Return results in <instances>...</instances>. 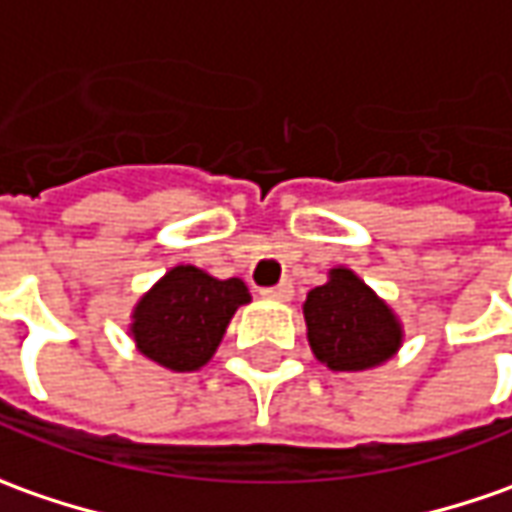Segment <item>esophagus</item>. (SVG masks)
Segmentation results:
<instances>
[{
	"label": "esophagus",
	"mask_w": 512,
	"mask_h": 512,
	"mask_svg": "<svg viewBox=\"0 0 512 512\" xmlns=\"http://www.w3.org/2000/svg\"><path fill=\"white\" fill-rule=\"evenodd\" d=\"M260 294H263L266 300H277V303H289L291 294H294V289H291L289 280H283V283H277V286H269V289H260Z\"/></svg>",
	"instance_id": "1"
}]
</instances>
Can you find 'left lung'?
<instances>
[{
	"mask_svg": "<svg viewBox=\"0 0 512 512\" xmlns=\"http://www.w3.org/2000/svg\"><path fill=\"white\" fill-rule=\"evenodd\" d=\"M303 317L311 354L331 371L379 368L405 343L397 311L345 266H334L326 283L306 294Z\"/></svg>",
	"mask_w": 512,
	"mask_h": 512,
	"instance_id": "obj_1",
	"label": "left lung"
}]
</instances>
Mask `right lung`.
<instances>
[{
	"mask_svg": "<svg viewBox=\"0 0 512 512\" xmlns=\"http://www.w3.org/2000/svg\"><path fill=\"white\" fill-rule=\"evenodd\" d=\"M246 303L252 294L240 277L218 280L198 266L178 263L138 297L127 334L155 365L175 374L201 371Z\"/></svg>",
	"mask_w": 512,
	"mask_h": 512,
	"instance_id": "1",
	"label": "right lung"
}]
</instances>
